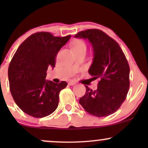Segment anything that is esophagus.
Masks as SVG:
<instances>
[{
  "label": "esophagus",
  "mask_w": 148,
  "mask_h": 148,
  "mask_svg": "<svg viewBox=\"0 0 148 148\" xmlns=\"http://www.w3.org/2000/svg\"><path fill=\"white\" fill-rule=\"evenodd\" d=\"M68 84L69 85V86H74L76 84L74 82H73V81H70V82L68 83Z\"/></svg>",
  "instance_id": "1"
}]
</instances>
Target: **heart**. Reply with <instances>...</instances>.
<instances>
[{
	"label": "heart",
	"mask_w": 148,
	"mask_h": 148,
	"mask_svg": "<svg viewBox=\"0 0 148 148\" xmlns=\"http://www.w3.org/2000/svg\"><path fill=\"white\" fill-rule=\"evenodd\" d=\"M72 49L73 51L80 50V49H86V45L85 42L81 40H76L72 44Z\"/></svg>",
	"instance_id": "heart-1"
}]
</instances>
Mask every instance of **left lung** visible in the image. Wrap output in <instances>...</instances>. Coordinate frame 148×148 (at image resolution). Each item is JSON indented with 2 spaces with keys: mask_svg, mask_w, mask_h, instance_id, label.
<instances>
[{
  "mask_svg": "<svg viewBox=\"0 0 148 148\" xmlns=\"http://www.w3.org/2000/svg\"><path fill=\"white\" fill-rule=\"evenodd\" d=\"M88 39L92 46L93 61L88 73L93 79H99L97 89L88 86L79 103L94 116L106 117L118 111L125 101L130 88V66L119 45L98 29H88L74 35Z\"/></svg>",
  "mask_w": 148,
  "mask_h": 148,
  "instance_id": "obj_1",
  "label": "left lung"
}]
</instances>
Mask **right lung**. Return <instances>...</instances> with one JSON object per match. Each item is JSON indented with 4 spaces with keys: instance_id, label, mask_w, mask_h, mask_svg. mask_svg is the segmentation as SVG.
Wrapping results in <instances>:
<instances>
[{
    "instance_id": "1",
    "label": "right lung",
    "mask_w": 148,
    "mask_h": 148,
    "mask_svg": "<svg viewBox=\"0 0 148 148\" xmlns=\"http://www.w3.org/2000/svg\"><path fill=\"white\" fill-rule=\"evenodd\" d=\"M70 37L39 32L28 37L14 53L8 68L10 90L15 103L26 114L44 118L57 108L59 93L67 84L47 81V71L50 66L54 68L57 53Z\"/></svg>"
}]
</instances>
